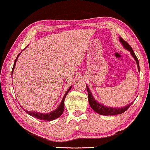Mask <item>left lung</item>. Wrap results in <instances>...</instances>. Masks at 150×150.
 Instances as JSON below:
<instances>
[{"label": "left lung", "mask_w": 150, "mask_h": 150, "mask_svg": "<svg viewBox=\"0 0 150 150\" xmlns=\"http://www.w3.org/2000/svg\"><path fill=\"white\" fill-rule=\"evenodd\" d=\"M120 42L122 43V44L124 46L126 50L130 51V54L133 57V58L134 59V60L136 61L137 67H138L139 71H140V68H139V60L137 59L136 55H135L134 51L131 48V46L129 45L128 43H127L126 41H124L122 38H120ZM86 87H87V90L88 92V100H89V105L91 106L92 109H93L94 111L98 112V114L102 115H118V114H122L123 112H124L126 110H128V108L130 107L133 102H131L130 104H129L128 105L123 106V107H108V106H104V104H101L99 102L96 101V100L94 99L93 95H92L91 91L88 87V86L86 85Z\"/></svg>", "instance_id": "obj_1"}]
</instances>
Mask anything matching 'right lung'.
<instances>
[{
    "instance_id": "add662e5",
    "label": "right lung",
    "mask_w": 150,
    "mask_h": 150,
    "mask_svg": "<svg viewBox=\"0 0 150 150\" xmlns=\"http://www.w3.org/2000/svg\"><path fill=\"white\" fill-rule=\"evenodd\" d=\"M21 54V52L19 53V54L18 55L17 57H16V60H15V62H14V64H13V69H12V71H11V75L12 74L13 72V69H14V67H15V65H16V61L18 60V58L19 57L20 54ZM71 86L68 89H67V91H66V93L63 96L62 100H61V104L59 106V107L57 108V109H55L54 110H53V111L50 112H48V113H42V112H33V111H28V110H25V112L26 113H28V115H31L33 117L35 118H37V119H39V120H44V121H52V120H54L55 119L58 118L60 117L61 115H62L63 110H64V101H65V98L66 97L67 94L68 92L69 91V90L71 89Z\"/></svg>"
}]
</instances>
